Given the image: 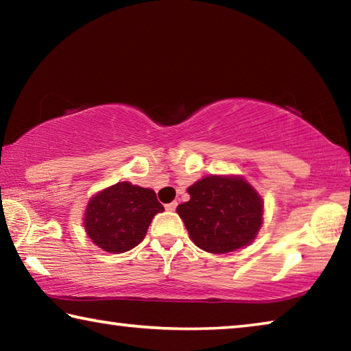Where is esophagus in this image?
I'll return each instance as SVG.
<instances>
[{
	"mask_svg": "<svg viewBox=\"0 0 351 351\" xmlns=\"http://www.w3.org/2000/svg\"><path fill=\"white\" fill-rule=\"evenodd\" d=\"M176 206H178V203H176V201H173V203H170V204L165 206V209H167L169 212H173L176 209Z\"/></svg>",
	"mask_w": 351,
	"mask_h": 351,
	"instance_id": "1",
	"label": "esophagus"
}]
</instances>
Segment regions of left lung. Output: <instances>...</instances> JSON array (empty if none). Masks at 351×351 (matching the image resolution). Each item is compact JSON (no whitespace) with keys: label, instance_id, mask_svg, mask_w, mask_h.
<instances>
[{"label":"left lung","instance_id":"1","mask_svg":"<svg viewBox=\"0 0 351 351\" xmlns=\"http://www.w3.org/2000/svg\"><path fill=\"white\" fill-rule=\"evenodd\" d=\"M176 207L195 245L210 254L249 246L263 224V199L240 175H209L187 189Z\"/></svg>","mask_w":351,"mask_h":351}]
</instances>
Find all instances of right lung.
<instances>
[{
    "mask_svg": "<svg viewBox=\"0 0 351 351\" xmlns=\"http://www.w3.org/2000/svg\"><path fill=\"white\" fill-rule=\"evenodd\" d=\"M162 210L154 190L122 181L93 195L83 226L94 245L122 254L144 240L153 217Z\"/></svg>",
    "mask_w": 351,
    "mask_h": 351,
    "instance_id": "right-lung-1",
    "label": "right lung"
}]
</instances>
